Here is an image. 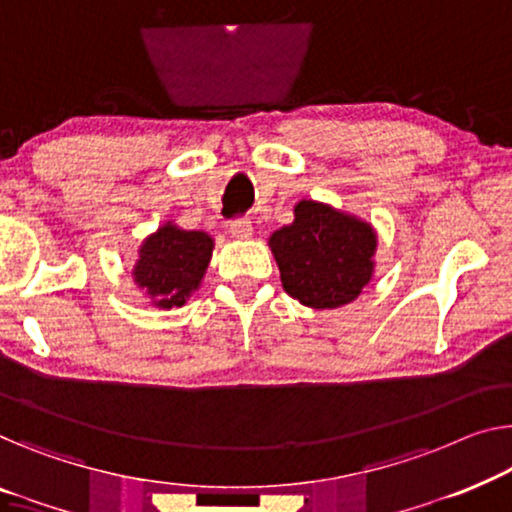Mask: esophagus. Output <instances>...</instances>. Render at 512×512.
<instances>
[{"instance_id":"34e87169","label":"esophagus","mask_w":512,"mask_h":512,"mask_svg":"<svg viewBox=\"0 0 512 512\" xmlns=\"http://www.w3.org/2000/svg\"><path fill=\"white\" fill-rule=\"evenodd\" d=\"M230 234L236 239H248V236H253V223L248 218H236L230 223Z\"/></svg>"}]
</instances>
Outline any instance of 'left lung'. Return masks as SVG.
I'll return each mask as SVG.
<instances>
[{
  "instance_id": "8db88e82",
  "label": "left lung",
  "mask_w": 512,
  "mask_h": 512,
  "mask_svg": "<svg viewBox=\"0 0 512 512\" xmlns=\"http://www.w3.org/2000/svg\"><path fill=\"white\" fill-rule=\"evenodd\" d=\"M294 213V223L269 241L285 292L308 308L354 301L372 276V227L312 200L296 204Z\"/></svg>"
}]
</instances>
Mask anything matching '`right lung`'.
Wrapping results in <instances>:
<instances>
[{"label":"right lung","mask_w":512,"mask_h":512,"mask_svg":"<svg viewBox=\"0 0 512 512\" xmlns=\"http://www.w3.org/2000/svg\"><path fill=\"white\" fill-rule=\"evenodd\" d=\"M211 250L213 241L209 234L183 232L174 225L160 227L140 248L135 282L147 289L151 301L160 308H179L200 285Z\"/></svg>","instance_id":"1"}]
</instances>
